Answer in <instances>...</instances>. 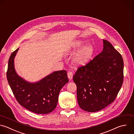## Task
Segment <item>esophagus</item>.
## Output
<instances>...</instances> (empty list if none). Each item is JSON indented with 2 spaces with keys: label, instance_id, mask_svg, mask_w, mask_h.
<instances>
[{
  "label": "esophagus",
  "instance_id": "obj_1",
  "mask_svg": "<svg viewBox=\"0 0 134 134\" xmlns=\"http://www.w3.org/2000/svg\"><path fill=\"white\" fill-rule=\"evenodd\" d=\"M68 76L69 79L70 80H72V78H73V73H72V72H71V71L68 72Z\"/></svg>",
  "mask_w": 134,
  "mask_h": 134
}]
</instances>
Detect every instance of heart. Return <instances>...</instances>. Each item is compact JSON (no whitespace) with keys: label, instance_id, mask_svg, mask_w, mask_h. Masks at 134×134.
Listing matches in <instances>:
<instances>
[{"label":"heart","instance_id":"b5f03b06","mask_svg":"<svg viewBox=\"0 0 134 134\" xmlns=\"http://www.w3.org/2000/svg\"><path fill=\"white\" fill-rule=\"evenodd\" d=\"M84 44L83 41L77 40L74 41L72 45V49L73 50H76L80 48L74 54L73 58L74 62L80 65H84L88 63L94 53V48L93 46L85 44L82 46Z\"/></svg>","mask_w":134,"mask_h":134}]
</instances>
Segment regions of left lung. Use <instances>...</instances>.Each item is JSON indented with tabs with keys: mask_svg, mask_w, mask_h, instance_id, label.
<instances>
[{
	"mask_svg": "<svg viewBox=\"0 0 134 134\" xmlns=\"http://www.w3.org/2000/svg\"><path fill=\"white\" fill-rule=\"evenodd\" d=\"M103 41L101 53L73 76L78 104L88 112L99 111L113 102L123 82L122 57L109 42Z\"/></svg>",
	"mask_w": 134,
	"mask_h": 134,
	"instance_id": "obj_1",
	"label": "left lung"
}]
</instances>
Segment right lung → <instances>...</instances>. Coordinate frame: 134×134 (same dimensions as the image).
Wrapping results in <instances>:
<instances>
[{"mask_svg":"<svg viewBox=\"0 0 134 134\" xmlns=\"http://www.w3.org/2000/svg\"><path fill=\"white\" fill-rule=\"evenodd\" d=\"M19 48L10 55L7 77L18 103L28 110L39 114L52 112L56 107L59 93L69 82L65 70L54 71L40 80L30 82L17 73L14 61Z\"/></svg>","mask_w":134,"mask_h":134,"instance_id":"add662e5","label":"right lung"}]
</instances>
